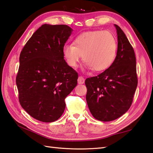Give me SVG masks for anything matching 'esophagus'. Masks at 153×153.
<instances>
[{"instance_id": "obj_1", "label": "esophagus", "mask_w": 153, "mask_h": 153, "mask_svg": "<svg viewBox=\"0 0 153 153\" xmlns=\"http://www.w3.org/2000/svg\"><path fill=\"white\" fill-rule=\"evenodd\" d=\"M84 82H85V79L82 76H79L78 79H77V83L79 84H83Z\"/></svg>"}]
</instances>
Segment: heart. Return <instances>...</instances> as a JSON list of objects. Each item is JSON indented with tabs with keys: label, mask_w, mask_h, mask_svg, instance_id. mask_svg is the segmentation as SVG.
<instances>
[{
	"label": "heart",
	"mask_w": 153,
	"mask_h": 153,
	"mask_svg": "<svg viewBox=\"0 0 153 153\" xmlns=\"http://www.w3.org/2000/svg\"><path fill=\"white\" fill-rule=\"evenodd\" d=\"M73 45L66 44L62 53L67 64L76 68L82 60L85 62V69L102 71L111 66L116 56L117 41L110 32L96 30L83 33L77 36Z\"/></svg>",
	"instance_id": "1"
}]
</instances>
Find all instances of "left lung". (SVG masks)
<instances>
[{
  "instance_id": "obj_1",
  "label": "left lung",
  "mask_w": 153,
  "mask_h": 153,
  "mask_svg": "<svg viewBox=\"0 0 153 153\" xmlns=\"http://www.w3.org/2000/svg\"><path fill=\"white\" fill-rule=\"evenodd\" d=\"M114 27L118 36L114 61L102 73L85 82L90 112L102 122L112 121L128 111L137 86L134 50L121 28L116 24Z\"/></svg>"
}]
</instances>
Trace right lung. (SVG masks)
Here are the masks:
<instances>
[{
    "mask_svg": "<svg viewBox=\"0 0 153 153\" xmlns=\"http://www.w3.org/2000/svg\"><path fill=\"white\" fill-rule=\"evenodd\" d=\"M72 31L66 25H42L20 53L16 77L19 102L41 122L59 118L66 108L65 98L77 85L78 75L62 53Z\"/></svg>",
    "mask_w": 153,
    "mask_h": 153,
    "instance_id": "right-lung-1",
    "label": "right lung"
}]
</instances>
